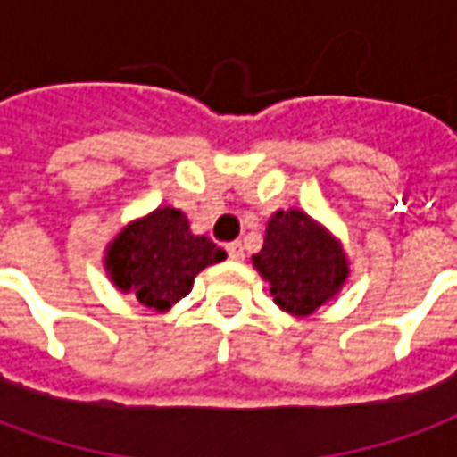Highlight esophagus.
I'll return each mask as SVG.
<instances>
[{
    "instance_id": "34e87169",
    "label": "esophagus",
    "mask_w": 457,
    "mask_h": 457,
    "mask_svg": "<svg viewBox=\"0 0 457 457\" xmlns=\"http://www.w3.org/2000/svg\"><path fill=\"white\" fill-rule=\"evenodd\" d=\"M225 249H228L229 259H235V262H242V259H245V247H242V242H229Z\"/></svg>"
}]
</instances>
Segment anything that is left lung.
I'll list each match as a JSON object with an SVG mask.
<instances>
[{
  "instance_id": "8db88e82",
  "label": "left lung",
  "mask_w": 457,
  "mask_h": 457,
  "mask_svg": "<svg viewBox=\"0 0 457 457\" xmlns=\"http://www.w3.org/2000/svg\"><path fill=\"white\" fill-rule=\"evenodd\" d=\"M252 262L269 281L274 303L294 316L323 306L347 277L340 245L301 210H278L269 220L264 247Z\"/></svg>"
}]
</instances>
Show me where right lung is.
Wrapping results in <instances>:
<instances>
[{"label":"right lung","mask_w":457,"mask_h":457,"mask_svg":"<svg viewBox=\"0 0 457 457\" xmlns=\"http://www.w3.org/2000/svg\"><path fill=\"white\" fill-rule=\"evenodd\" d=\"M225 257L212 239L190 232L180 210L159 208L120 232L107 252V271L139 303L166 311L188 294L198 271Z\"/></svg>","instance_id":"add662e5"}]
</instances>
